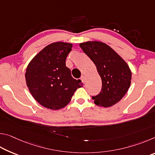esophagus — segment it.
Listing matches in <instances>:
<instances>
[{"instance_id":"1","label":"esophagus","mask_w":155,"mask_h":155,"mask_svg":"<svg viewBox=\"0 0 155 155\" xmlns=\"http://www.w3.org/2000/svg\"><path fill=\"white\" fill-rule=\"evenodd\" d=\"M81 81H82L83 83L85 82V77H84V76H82V77H81Z\"/></svg>"}]
</instances>
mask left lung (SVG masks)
I'll return each mask as SVG.
<instances>
[{
  "label": "left lung",
  "instance_id": "8db88e82",
  "mask_svg": "<svg viewBox=\"0 0 155 155\" xmlns=\"http://www.w3.org/2000/svg\"><path fill=\"white\" fill-rule=\"evenodd\" d=\"M79 46L97 68L102 80V90L92 96L99 107H109L116 104L127 92L131 82L128 64L111 47L101 41H86Z\"/></svg>",
  "mask_w": 155,
  "mask_h": 155
}]
</instances>
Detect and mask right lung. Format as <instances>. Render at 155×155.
<instances>
[{
	"label": "right lung",
	"instance_id": "obj_1",
	"mask_svg": "<svg viewBox=\"0 0 155 155\" xmlns=\"http://www.w3.org/2000/svg\"><path fill=\"white\" fill-rule=\"evenodd\" d=\"M72 47V44L62 41L49 44L34 57L26 70V83L31 95L46 108H64L83 85L65 65Z\"/></svg>",
	"mask_w": 155,
	"mask_h": 155
}]
</instances>
